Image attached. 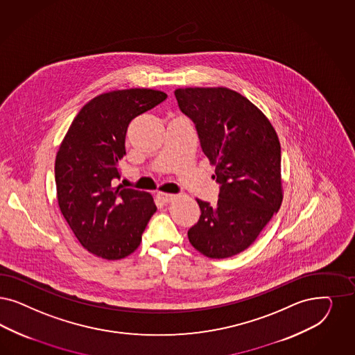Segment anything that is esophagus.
<instances>
[{"instance_id":"esophagus-1","label":"esophagus","mask_w":355,"mask_h":355,"mask_svg":"<svg viewBox=\"0 0 355 355\" xmlns=\"http://www.w3.org/2000/svg\"><path fill=\"white\" fill-rule=\"evenodd\" d=\"M157 198H159L162 203H169V202L174 199V196L169 194V193H161V191H159L157 193Z\"/></svg>"}]
</instances>
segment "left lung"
Returning a JSON list of instances; mask_svg holds the SVG:
<instances>
[{"mask_svg":"<svg viewBox=\"0 0 355 355\" xmlns=\"http://www.w3.org/2000/svg\"><path fill=\"white\" fill-rule=\"evenodd\" d=\"M196 124L203 153L220 184L218 205L196 199L200 218L189 241L209 258H228L254 243L281 207V144L263 112L227 87L174 92Z\"/></svg>","mask_w":355,"mask_h":355,"instance_id":"left-lung-1","label":"left lung"}]
</instances>
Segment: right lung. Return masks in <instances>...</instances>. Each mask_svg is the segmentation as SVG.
<instances>
[{
  "instance_id": "1",
  "label": "right lung",
  "mask_w": 355,
  "mask_h": 355,
  "mask_svg": "<svg viewBox=\"0 0 355 355\" xmlns=\"http://www.w3.org/2000/svg\"><path fill=\"white\" fill-rule=\"evenodd\" d=\"M166 94L127 89L101 94L76 115L55 161L58 202L62 216L87 252L121 259L137 249L156 212L146 191L114 187L121 178L125 132L137 115L153 109Z\"/></svg>"
}]
</instances>
